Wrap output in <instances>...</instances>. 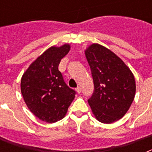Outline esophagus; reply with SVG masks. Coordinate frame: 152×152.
I'll return each instance as SVG.
<instances>
[{"mask_svg": "<svg viewBox=\"0 0 152 152\" xmlns=\"http://www.w3.org/2000/svg\"><path fill=\"white\" fill-rule=\"evenodd\" d=\"M76 91H77V92L79 93V94H80V93L81 92V88H80V86H78V87H77V88H76Z\"/></svg>", "mask_w": 152, "mask_h": 152, "instance_id": "1", "label": "esophagus"}]
</instances>
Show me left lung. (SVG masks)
Instances as JSON below:
<instances>
[{
  "mask_svg": "<svg viewBox=\"0 0 152 152\" xmlns=\"http://www.w3.org/2000/svg\"><path fill=\"white\" fill-rule=\"evenodd\" d=\"M85 55L95 87L88 100L91 110L100 122L117 121L129 110L134 99L133 74L115 53L101 45L92 44Z\"/></svg>",
  "mask_w": 152,
  "mask_h": 152,
  "instance_id": "8db88e82",
  "label": "left lung"
}]
</instances>
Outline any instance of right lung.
<instances>
[{
	"label": "right lung",
	"instance_id": "add662e5",
	"mask_svg": "<svg viewBox=\"0 0 152 152\" xmlns=\"http://www.w3.org/2000/svg\"><path fill=\"white\" fill-rule=\"evenodd\" d=\"M69 50L68 44L50 47L30 65L21 79V92L27 107L46 122L61 120L76 94L58 69Z\"/></svg>",
	"mask_w": 152,
	"mask_h": 152
}]
</instances>
